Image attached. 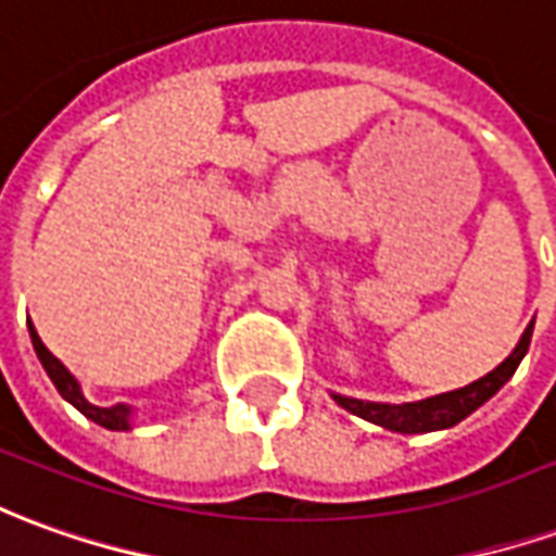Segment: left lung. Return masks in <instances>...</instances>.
Segmentation results:
<instances>
[{
    "label": "left lung",
    "instance_id": "1",
    "mask_svg": "<svg viewBox=\"0 0 556 556\" xmlns=\"http://www.w3.org/2000/svg\"><path fill=\"white\" fill-rule=\"evenodd\" d=\"M533 321L527 325V331L521 333L518 345L511 349V355L500 367H494L488 376H481V379H476V382H469L464 388H454V391H445V394L415 400V403H376V400L345 397V394H333V391L331 397L337 406H343L345 413L358 415V418L370 421V425L386 427L391 433H433V430H448V427L460 425L467 415L476 413L481 403H488L515 376L518 364H521L527 349H530Z\"/></svg>",
    "mask_w": 556,
    "mask_h": 556
}]
</instances>
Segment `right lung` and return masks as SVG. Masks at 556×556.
I'll use <instances>...</instances> for the list:
<instances>
[{
    "label": "right lung",
    "mask_w": 556,
    "mask_h": 556,
    "mask_svg": "<svg viewBox=\"0 0 556 556\" xmlns=\"http://www.w3.org/2000/svg\"><path fill=\"white\" fill-rule=\"evenodd\" d=\"M26 325H29V337H33L35 345V355L41 361V367L48 370L50 382L56 386V391L62 394V400H68L72 406H75L77 413H84L89 421H96L99 427H108V430H131V418H135V406L129 403H116V406H96V403H89L84 397V388L77 382L75 376L68 372V367L62 364L53 352H50L48 345L41 343V337L35 331L33 318H26Z\"/></svg>",
    "instance_id": "1"
}]
</instances>
